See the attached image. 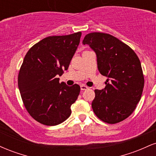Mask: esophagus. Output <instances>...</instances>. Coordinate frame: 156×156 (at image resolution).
Listing matches in <instances>:
<instances>
[{"label":"esophagus","mask_w":156,"mask_h":156,"mask_svg":"<svg viewBox=\"0 0 156 156\" xmlns=\"http://www.w3.org/2000/svg\"><path fill=\"white\" fill-rule=\"evenodd\" d=\"M87 89H89V88H88V87H87V86H85V85L80 86V89H81V90H87Z\"/></svg>","instance_id":"obj_1"}]
</instances>
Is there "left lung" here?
Masks as SVG:
<instances>
[{
	"mask_svg": "<svg viewBox=\"0 0 156 156\" xmlns=\"http://www.w3.org/2000/svg\"><path fill=\"white\" fill-rule=\"evenodd\" d=\"M83 44L94 50L98 70L108 77L105 89L94 90L93 112L108 124L123 121L136 108L144 89V78L139 57L128 44L108 34H88Z\"/></svg>",
	"mask_w": 156,
	"mask_h": 156,
	"instance_id": "8db88e82",
	"label": "left lung"
}]
</instances>
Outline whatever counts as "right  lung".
Here are the masks:
<instances>
[{"label":"right lung","mask_w":156,"mask_h":156,"mask_svg":"<svg viewBox=\"0 0 156 156\" xmlns=\"http://www.w3.org/2000/svg\"><path fill=\"white\" fill-rule=\"evenodd\" d=\"M81 32L50 36L27 52L18 73V87L23 104L36 121L53 126L71 114V105L78 98L80 87L59 83L80 42Z\"/></svg>","instance_id":"1"}]
</instances>
